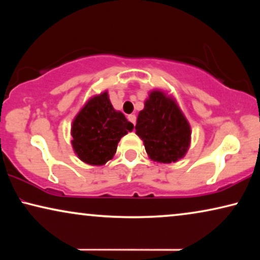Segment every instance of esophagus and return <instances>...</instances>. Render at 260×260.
<instances>
[{
    "instance_id": "obj_1",
    "label": "esophagus",
    "mask_w": 260,
    "mask_h": 260,
    "mask_svg": "<svg viewBox=\"0 0 260 260\" xmlns=\"http://www.w3.org/2000/svg\"><path fill=\"white\" fill-rule=\"evenodd\" d=\"M127 119H129L130 122L134 124V125L136 124V116H135V115H129V116H127Z\"/></svg>"
}]
</instances>
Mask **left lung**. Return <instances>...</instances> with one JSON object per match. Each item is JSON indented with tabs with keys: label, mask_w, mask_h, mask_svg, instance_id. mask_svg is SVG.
<instances>
[{
	"label": "left lung",
	"mask_w": 260,
	"mask_h": 260,
	"mask_svg": "<svg viewBox=\"0 0 260 260\" xmlns=\"http://www.w3.org/2000/svg\"><path fill=\"white\" fill-rule=\"evenodd\" d=\"M135 129L143 141L148 156L155 162H177L189 149V123L175 98L162 90L149 93Z\"/></svg>",
	"instance_id": "obj_1"
}]
</instances>
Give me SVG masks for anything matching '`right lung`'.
<instances>
[{"mask_svg": "<svg viewBox=\"0 0 260 260\" xmlns=\"http://www.w3.org/2000/svg\"><path fill=\"white\" fill-rule=\"evenodd\" d=\"M133 129L134 124L113 109L108 91H104L88 99L74 117L71 143L84 163L103 166L115 156L120 138Z\"/></svg>", "mask_w": 260, "mask_h": 260, "instance_id": "1", "label": "right lung"}]
</instances>
